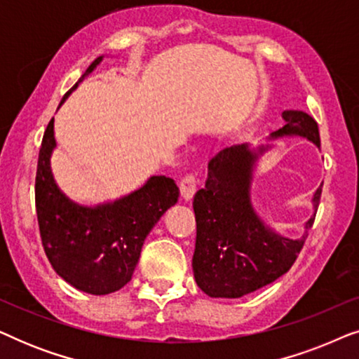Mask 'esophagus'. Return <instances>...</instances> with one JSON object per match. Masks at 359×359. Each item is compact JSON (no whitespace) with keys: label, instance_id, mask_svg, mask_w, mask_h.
<instances>
[{"label":"esophagus","instance_id":"esophagus-1","mask_svg":"<svg viewBox=\"0 0 359 359\" xmlns=\"http://www.w3.org/2000/svg\"><path fill=\"white\" fill-rule=\"evenodd\" d=\"M180 189H181V198L184 201L193 199L196 189H198V178H196V175L194 173L186 175L184 178L181 180Z\"/></svg>","mask_w":359,"mask_h":359}]
</instances>
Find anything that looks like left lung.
<instances>
[{
  "instance_id": "left-lung-1",
  "label": "left lung",
  "mask_w": 359,
  "mask_h": 359,
  "mask_svg": "<svg viewBox=\"0 0 359 359\" xmlns=\"http://www.w3.org/2000/svg\"><path fill=\"white\" fill-rule=\"evenodd\" d=\"M284 124L268 140L304 137L320 147L318 126L307 112L284 111ZM273 144L225 147L208 165L205 186L194 194L196 248L193 271L210 297L235 299L266 286L289 271L307 238L320 203L322 184L312 198L313 215L301 238H287L263 222L252 204L253 170Z\"/></svg>"
}]
</instances>
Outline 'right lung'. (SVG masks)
Here are the masks:
<instances>
[{"instance_id": "right-lung-1", "label": "right lung", "mask_w": 359, "mask_h": 359, "mask_svg": "<svg viewBox=\"0 0 359 359\" xmlns=\"http://www.w3.org/2000/svg\"><path fill=\"white\" fill-rule=\"evenodd\" d=\"M102 58L88 67L60 106ZM55 147L52 119L42 139L36 176L39 230L48 262L58 276L83 292L104 296L119 291L134 274L147 235L178 203V186L166 176H150L142 188L119 199L81 205L55 183L50 166Z\"/></svg>"}]
</instances>
